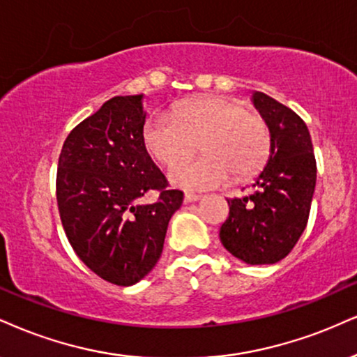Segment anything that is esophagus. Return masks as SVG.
Instances as JSON below:
<instances>
[{"instance_id":"obj_1","label":"esophagus","mask_w":357,"mask_h":357,"mask_svg":"<svg viewBox=\"0 0 357 357\" xmlns=\"http://www.w3.org/2000/svg\"><path fill=\"white\" fill-rule=\"evenodd\" d=\"M197 200H200V195H197V193H185V195H183V202H185V204H192V202Z\"/></svg>"}]
</instances>
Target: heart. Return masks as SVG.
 Returning <instances> with one entry per match:
<instances>
[{
  "label": "heart",
  "instance_id": "heart-1",
  "mask_svg": "<svg viewBox=\"0 0 357 357\" xmlns=\"http://www.w3.org/2000/svg\"><path fill=\"white\" fill-rule=\"evenodd\" d=\"M201 142L204 155L172 167L169 178L187 190H206L248 177L261 169L271 135L259 114L228 98H204L155 114L144 127L147 152L164 165L181 160Z\"/></svg>",
  "mask_w": 357,
  "mask_h": 357
}]
</instances>
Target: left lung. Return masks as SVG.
Returning <instances> with one entry per match:
<instances>
[{
	"instance_id": "left-lung-1",
	"label": "left lung",
	"mask_w": 357,
	"mask_h": 357,
	"mask_svg": "<svg viewBox=\"0 0 357 357\" xmlns=\"http://www.w3.org/2000/svg\"><path fill=\"white\" fill-rule=\"evenodd\" d=\"M253 104L270 129V157L255 178V192L228 200L220 240L248 265H271L291 252L305 231L316 158L310 130L296 112L263 92H255Z\"/></svg>"
}]
</instances>
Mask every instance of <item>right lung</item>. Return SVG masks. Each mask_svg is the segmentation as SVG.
Returning a JSON list of instances; mask_svg holds the SVG:
<instances>
[{"instance_id": "1", "label": "right lung", "mask_w": 357, "mask_h": 357, "mask_svg": "<svg viewBox=\"0 0 357 357\" xmlns=\"http://www.w3.org/2000/svg\"><path fill=\"white\" fill-rule=\"evenodd\" d=\"M142 94L102 104L64 140L56 199L66 236L84 265L117 286L149 275L160 258L169 222L183 202L144 144ZM157 190L159 199H139Z\"/></svg>"}]
</instances>
